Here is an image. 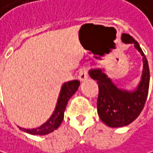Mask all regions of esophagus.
I'll return each instance as SVG.
<instances>
[{
	"label": "esophagus",
	"instance_id": "1",
	"mask_svg": "<svg viewBox=\"0 0 153 153\" xmlns=\"http://www.w3.org/2000/svg\"><path fill=\"white\" fill-rule=\"evenodd\" d=\"M88 78V68L87 67L81 68L80 71H79V73L78 79L80 81H85Z\"/></svg>",
	"mask_w": 153,
	"mask_h": 153
}]
</instances>
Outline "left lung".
<instances>
[{"instance_id":"1","label":"left lung","mask_w":153,"mask_h":153,"mask_svg":"<svg viewBox=\"0 0 153 153\" xmlns=\"http://www.w3.org/2000/svg\"><path fill=\"white\" fill-rule=\"evenodd\" d=\"M124 44H133L143 57V72L141 80L134 91L120 89L108 78L102 69H91L89 75L97 80L99 94L97 99V112L106 125L111 128L123 127L131 123L144 108L149 91L150 70L148 61L139 44L129 34H123Z\"/></svg>"}]
</instances>
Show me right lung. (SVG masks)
Wrapping results in <instances>:
<instances>
[{
  "instance_id": "add662e5",
  "label": "right lung",
  "mask_w": 153,
  "mask_h": 153,
  "mask_svg": "<svg viewBox=\"0 0 153 153\" xmlns=\"http://www.w3.org/2000/svg\"><path fill=\"white\" fill-rule=\"evenodd\" d=\"M79 86V81L77 79L64 83L60 90L58 102L56 105V108L54 112L52 113L51 117L38 128L24 129V128L19 127V129L32 135H46L57 130L59 126L61 124L64 119V113H65L66 105L68 102V100L78 90Z\"/></svg>"
}]
</instances>
